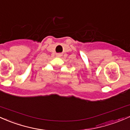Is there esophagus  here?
<instances>
[{"label": "esophagus", "mask_w": 130, "mask_h": 130, "mask_svg": "<svg viewBox=\"0 0 130 130\" xmlns=\"http://www.w3.org/2000/svg\"><path fill=\"white\" fill-rule=\"evenodd\" d=\"M56 56H57L58 57H60L61 55H60V54H57V55H56Z\"/></svg>", "instance_id": "1"}]
</instances>
